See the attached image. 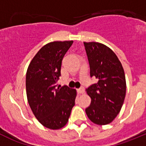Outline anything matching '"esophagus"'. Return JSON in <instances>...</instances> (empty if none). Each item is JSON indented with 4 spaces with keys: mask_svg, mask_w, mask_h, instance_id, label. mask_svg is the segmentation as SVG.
<instances>
[{
    "mask_svg": "<svg viewBox=\"0 0 146 146\" xmlns=\"http://www.w3.org/2000/svg\"><path fill=\"white\" fill-rule=\"evenodd\" d=\"M77 92L79 93L80 94H83V93L85 92V88L83 87H82V88H80L77 89Z\"/></svg>",
    "mask_w": 146,
    "mask_h": 146,
    "instance_id": "1",
    "label": "esophagus"
}]
</instances>
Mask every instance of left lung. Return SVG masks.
Instances as JSON below:
<instances>
[{"label": "left lung", "instance_id": "1", "mask_svg": "<svg viewBox=\"0 0 146 146\" xmlns=\"http://www.w3.org/2000/svg\"><path fill=\"white\" fill-rule=\"evenodd\" d=\"M90 74L98 82L86 91L91 99L86 113L93 123H111L121 111L126 96V78L122 64L111 49L99 42H84Z\"/></svg>", "mask_w": 146, "mask_h": 146}]
</instances>
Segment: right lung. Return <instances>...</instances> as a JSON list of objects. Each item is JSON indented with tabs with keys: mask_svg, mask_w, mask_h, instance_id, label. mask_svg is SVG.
Segmentation results:
<instances>
[{
	"mask_svg": "<svg viewBox=\"0 0 146 146\" xmlns=\"http://www.w3.org/2000/svg\"><path fill=\"white\" fill-rule=\"evenodd\" d=\"M73 41H55L45 44L30 63L26 72V94L29 106L41 124L59 129L69 121L77 91L58 86L62 59Z\"/></svg>",
	"mask_w": 146,
	"mask_h": 146,
	"instance_id": "right-lung-1",
	"label": "right lung"
}]
</instances>
